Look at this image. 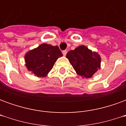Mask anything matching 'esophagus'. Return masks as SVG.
Returning <instances> with one entry per match:
<instances>
[{
	"instance_id": "obj_1",
	"label": "esophagus",
	"mask_w": 126,
	"mask_h": 126,
	"mask_svg": "<svg viewBox=\"0 0 126 126\" xmlns=\"http://www.w3.org/2000/svg\"><path fill=\"white\" fill-rule=\"evenodd\" d=\"M62 53H63V56H65L66 54H67V50H63V51H62Z\"/></svg>"
}]
</instances>
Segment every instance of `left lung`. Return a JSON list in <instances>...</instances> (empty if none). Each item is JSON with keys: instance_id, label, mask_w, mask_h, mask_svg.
Returning a JSON list of instances; mask_svg holds the SVG:
<instances>
[{"instance_id": "obj_1", "label": "left lung", "mask_w": 126, "mask_h": 126, "mask_svg": "<svg viewBox=\"0 0 126 126\" xmlns=\"http://www.w3.org/2000/svg\"><path fill=\"white\" fill-rule=\"evenodd\" d=\"M66 58L68 59L76 74L83 78H90L100 69V55L97 52L92 51L84 45L69 51Z\"/></svg>"}]
</instances>
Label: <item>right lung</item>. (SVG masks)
I'll return each mask as SVG.
<instances>
[{
	"label": "right lung",
	"instance_id": "right-lung-1",
	"mask_svg": "<svg viewBox=\"0 0 126 126\" xmlns=\"http://www.w3.org/2000/svg\"><path fill=\"white\" fill-rule=\"evenodd\" d=\"M62 56L58 46L43 43L25 54V65L35 76L44 78L48 76L55 62Z\"/></svg>",
	"mask_w": 126,
	"mask_h": 126
}]
</instances>
